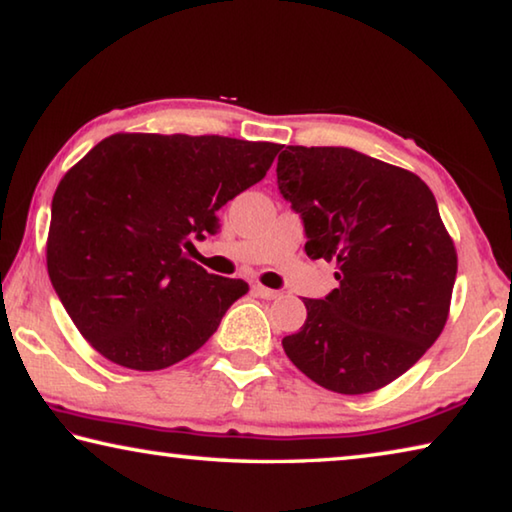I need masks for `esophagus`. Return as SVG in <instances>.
Returning a JSON list of instances; mask_svg holds the SVG:
<instances>
[{"instance_id": "34e87169", "label": "esophagus", "mask_w": 512, "mask_h": 512, "mask_svg": "<svg viewBox=\"0 0 512 512\" xmlns=\"http://www.w3.org/2000/svg\"><path fill=\"white\" fill-rule=\"evenodd\" d=\"M255 293H257L259 298H264V300H275V298H280V291L268 289V287H264V284H255Z\"/></svg>"}]
</instances>
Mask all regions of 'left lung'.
Masks as SVG:
<instances>
[{
	"label": "left lung",
	"mask_w": 512,
	"mask_h": 512,
	"mask_svg": "<svg viewBox=\"0 0 512 512\" xmlns=\"http://www.w3.org/2000/svg\"><path fill=\"white\" fill-rule=\"evenodd\" d=\"M277 187L305 223L311 259L339 289L305 298L282 348L318 386L363 395L404 375L443 332L458 257L436 198L415 173L343 146H287Z\"/></svg>",
	"instance_id": "1"
}]
</instances>
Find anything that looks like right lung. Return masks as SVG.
Segmentation results:
<instances>
[{
    "instance_id": "obj_1",
    "label": "right lung",
    "mask_w": 512,
    "mask_h": 512,
    "mask_svg": "<svg viewBox=\"0 0 512 512\" xmlns=\"http://www.w3.org/2000/svg\"><path fill=\"white\" fill-rule=\"evenodd\" d=\"M280 144L221 135L115 133L69 169L51 201L47 271L101 357L131 370L187 359L216 332L244 280L187 250L216 212L271 169Z\"/></svg>"
}]
</instances>
